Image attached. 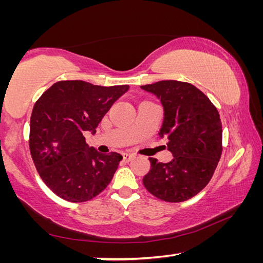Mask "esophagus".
I'll return each mask as SVG.
<instances>
[{"instance_id": "1", "label": "esophagus", "mask_w": 263, "mask_h": 263, "mask_svg": "<svg viewBox=\"0 0 263 263\" xmlns=\"http://www.w3.org/2000/svg\"><path fill=\"white\" fill-rule=\"evenodd\" d=\"M122 155H123V160H124V161H126V162L131 161L132 158H133V155L130 154V153H125V152H124Z\"/></svg>"}]
</instances>
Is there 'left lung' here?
Wrapping results in <instances>:
<instances>
[{
	"label": "left lung",
	"mask_w": 263,
	"mask_h": 263,
	"mask_svg": "<svg viewBox=\"0 0 263 263\" xmlns=\"http://www.w3.org/2000/svg\"><path fill=\"white\" fill-rule=\"evenodd\" d=\"M157 95L164 117L160 138H166L173 160L149 158L151 169L142 183L166 202H184L205 188L221 157L219 112L209 97L191 83L166 80L141 86Z\"/></svg>",
	"instance_id": "left-lung-1"
}]
</instances>
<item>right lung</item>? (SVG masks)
I'll use <instances>...</instances> for the list:
<instances>
[{
  "instance_id": "right-lung-1",
  "label": "right lung",
  "mask_w": 263,
  "mask_h": 263,
  "mask_svg": "<svg viewBox=\"0 0 263 263\" xmlns=\"http://www.w3.org/2000/svg\"><path fill=\"white\" fill-rule=\"evenodd\" d=\"M128 88L59 81L35 102L30 118L31 157L42 180L65 201H90L112 180L123 157L89 147L84 133L94 135L111 105Z\"/></svg>"
}]
</instances>
